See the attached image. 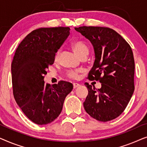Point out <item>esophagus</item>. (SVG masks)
<instances>
[{
	"label": "esophagus",
	"instance_id": "obj_1",
	"mask_svg": "<svg viewBox=\"0 0 147 147\" xmlns=\"http://www.w3.org/2000/svg\"><path fill=\"white\" fill-rule=\"evenodd\" d=\"M78 86H80V84H77V83H74V84H73V87H74V88H78Z\"/></svg>",
	"mask_w": 147,
	"mask_h": 147
}]
</instances>
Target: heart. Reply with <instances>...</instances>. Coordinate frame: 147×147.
<instances>
[{"mask_svg": "<svg viewBox=\"0 0 147 147\" xmlns=\"http://www.w3.org/2000/svg\"><path fill=\"white\" fill-rule=\"evenodd\" d=\"M72 47H73V49L75 51V53L78 55H79L80 57H87L88 53H89L90 49L87 43L83 41H81V40L74 42L73 44H72ZM59 55L60 51L58 50L55 53V57H54L55 61H57L59 60ZM80 72V70H69L67 72V76L69 78H71V79L76 80L79 78Z\"/></svg>", "mask_w": 147, "mask_h": 147, "instance_id": "obj_1", "label": "heart"}]
</instances>
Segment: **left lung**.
Here are the masks:
<instances>
[{"mask_svg": "<svg viewBox=\"0 0 147 147\" xmlns=\"http://www.w3.org/2000/svg\"><path fill=\"white\" fill-rule=\"evenodd\" d=\"M91 41L95 61L88 79L102 83L96 90L85 83L88 94L84 102L92 118L108 122L119 116L127 106L134 90V60L129 44L114 30L102 27L75 28Z\"/></svg>", "mask_w": 147, "mask_h": 147, "instance_id": "8db88e82", "label": "left lung"}]
</instances>
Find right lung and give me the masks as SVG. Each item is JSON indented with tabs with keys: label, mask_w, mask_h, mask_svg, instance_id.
Wrapping results in <instances>:
<instances>
[{
	"label": "right lung",
	"mask_w": 147,
	"mask_h": 147,
	"mask_svg": "<svg viewBox=\"0 0 147 147\" xmlns=\"http://www.w3.org/2000/svg\"><path fill=\"white\" fill-rule=\"evenodd\" d=\"M69 31L68 27L34 30L20 43L14 55L11 64L14 98L26 116L37 124L55 120L73 89L69 82L59 81L51 86L43 80Z\"/></svg>",
	"instance_id": "right-lung-1"
}]
</instances>
